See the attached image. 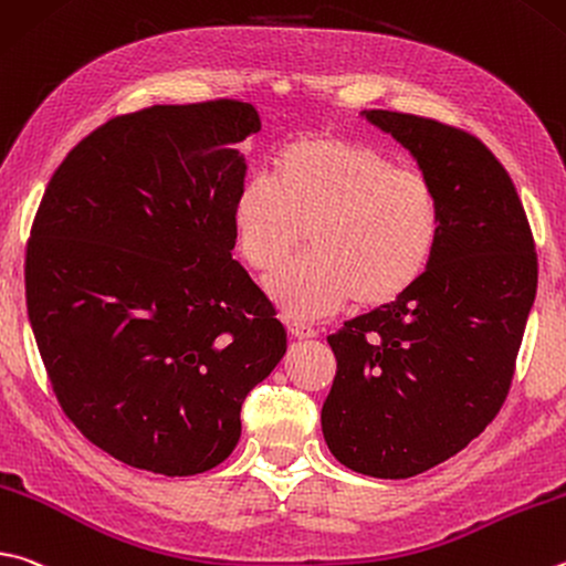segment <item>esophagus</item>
Instances as JSON below:
<instances>
[{
  "mask_svg": "<svg viewBox=\"0 0 566 566\" xmlns=\"http://www.w3.org/2000/svg\"><path fill=\"white\" fill-rule=\"evenodd\" d=\"M286 328H290V334L294 338H314L316 336L314 328L310 324L300 322V318H286Z\"/></svg>",
  "mask_w": 566,
  "mask_h": 566,
  "instance_id": "34e87169",
  "label": "esophagus"
}]
</instances>
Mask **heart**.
I'll return each mask as SVG.
<instances>
[{"label":"heart","instance_id":"heart-1","mask_svg":"<svg viewBox=\"0 0 566 566\" xmlns=\"http://www.w3.org/2000/svg\"><path fill=\"white\" fill-rule=\"evenodd\" d=\"M440 202L418 170L374 146L310 133L276 153L274 182L250 178L234 195L232 232L242 260L272 274L294 250L312 252L270 282L296 316H324L348 300L376 310L423 280L440 240Z\"/></svg>","mask_w":566,"mask_h":566}]
</instances>
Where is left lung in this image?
<instances>
[{"mask_svg": "<svg viewBox=\"0 0 566 566\" xmlns=\"http://www.w3.org/2000/svg\"><path fill=\"white\" fill-rule=\"evenodd\" d=\"M418 160L440 202V240L413 290L326 338L336 376L322 408L328 450L403 480L460 453L510 394L537 294V252L507 170L468 130L364 111Z\"/></svg>", "mask_w": 566, "mask_h": 566, "instance_id": "8db88e82", "label": "left lung"}]
</instances>
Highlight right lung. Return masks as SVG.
Returning a JSON list of instances; mask_svg holds the SVG:
<instances>
[{"instance_id": "right-lung-1", "label": "right lung", "mask_w": 566, "mask_h": 566, "mask_svg": "<svg viewBox=\"0 0 566 566\" xmlns=\"http://www.w3.org/2000/svg\"><path fill=\"white\" fill-rule=\"evenodd\" d=\"M232 98L116 116L51 176L27 242V312L59 406L130 468L198 475L238 446L250 390L286 352L274 304L232 260Z\"/></svg>"}]
</instances>
